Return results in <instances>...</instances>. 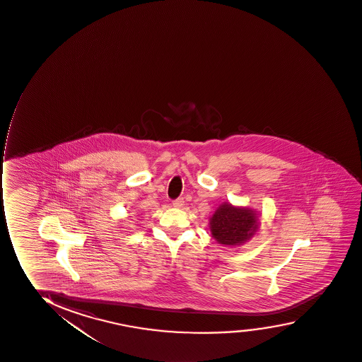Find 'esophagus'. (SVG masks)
<instances>
[{"mask_svg": "<svg viewBox=\"0 0 362 362\" xmlns=\"http://www.w3.org/2000/svg\"><path fill=\"white\" fill-rule=\"evenodd\" d=\"M173 205H174L175 208H182L183 205H185V201H183V198H177V199H175L173 202Z\"/></svg>", "mask_w": 362, "mask_h": 362, "instance_id": "esophagus-1", "label": "esophagus"}]
</instances>
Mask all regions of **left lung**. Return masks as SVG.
<instances>
[{
    "instance_id": "1",
    "label": "left lung",
    "mask_w": 362,
    "mask_h": 362,
    "mask_svg": "<svg viewBox=\"0 0 362 362\" xmlns=\"http://www.w3.org/2000/svg\"><path fill=\"white\" fill-rule=\"evenodd\" d=\"M209 225L211 235L218 243L240 245L255 235L259 221L253 209L223 203L210 218Z\"/></svg>"
}]
</instances>
